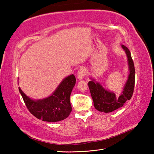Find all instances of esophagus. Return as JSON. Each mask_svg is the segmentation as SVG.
Here are the masks:
<instances>
[{
    "instance_id": "34e87169",
    "label": "esophagus",
    "mask_w": 154,
    "mask_h": 154,
    "mask_svg": "<svg viewBox=\"0 0 154 154\" xmlns=\"http://www.w3.org/2000/svg\"><path fill=\"white\" fill-rule=\"evenodd\" d=\"M86 74H87L86 69L84 67H81L79 69V71L77 72V78L79 80H82L84 78V77L85 76Z\"/></svg>"
}]
</instances>
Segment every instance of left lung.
Returning <instances> with one entry per match:
<instances>
[{
    "label": "left lung",
    "instance_id": "8db88e82",
    "mask_svg": "<svg viewBox=\"0 0 154 154\" xmlns=\"http://www.w3.org/2000/svg\"><path fill=\"white\" fill-rule=\"evenodd\" d=\"M122 48L127 55L129 75L120 95L117 97L114 93L104 89L99 83L93 79L88 83L94 106L100 112L108 113L116 110L123 106L126 101L130 100L132 97L135 83L134 65L130 50L124 45H122Z\"/></svg>",
    "mask_w": 154,
    "mask_h": 154
}]
</instances>
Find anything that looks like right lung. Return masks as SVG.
<instances>
[{"instance_id":"right-lung-1","label":"right lung","mask_w":154,"mask_h":154,"mask_svg":"<svg viewBox=\"0 0 154 154\" xmlns=\"http://www.w3.org/2000/svg\"><path fill=\"white\" fill-rule=\"evenodd\" d=\"M76 83L73 74L65 77L54 93L40 100L31 99L20 87L19 91L27 109L37 119L46 122H55L63 120L69 115L72 108L70 103L71 91Z\"/></svg>"}]
</instances>
